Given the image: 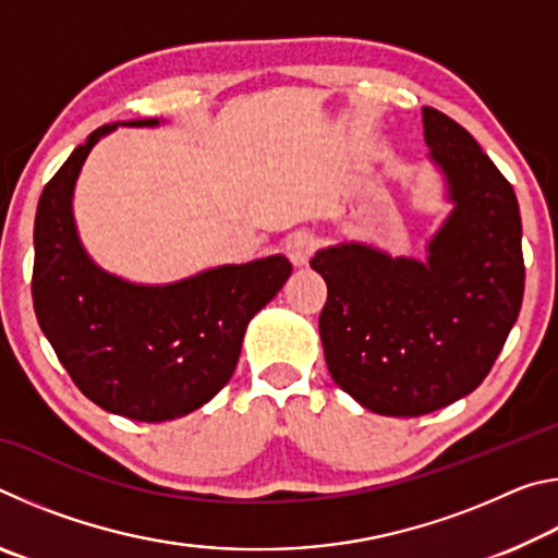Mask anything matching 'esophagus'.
Listing matches in <instances>:
<instances>
[{
	"label": "esophagus",
	"instance_id": "esophagus-1",
	"mask_svg": "<svg viewBox=\"0 0 558 558\" xmlns=\"http://www.w3.org/2000/svg\"><path fill=\"white\" fill-rule=\"evenodd\" d=\"M315 245H317L315 235H310L305 231H298V233L288 235L286 253H288V258L292 260V266H305L310 256L315 253Z\"/></svg>",
	"mask_w": 558,
	"mask_h": 558
}]
</instances>
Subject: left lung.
<instances>
[{"instance_id":"obj_1","label":"left lung","mask_w":558,"mask_h":558,"mask_svg":"<svg viewBox=\"0 0 558 558\" xmlns=\"http://www.w3.org/2000/svg\"><path fill=\"white\" fill-rule=\"evenodd\" d=\"M423 132L456 204L428 258H391L364 243L310 260L327 282L319 313L327 369L381 415H423L483 384L524 295L522 219L512 184L470 132L423 108Z\"/></svg>"}]
</instances>
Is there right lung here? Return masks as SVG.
I'll use <instances>...</instances> for the list:
<instances>
[{"mask_svg": "<svg viewBox=\"0 0 558 558\" xmlns=\"http://www.w3.org/2000/svg\"><path fill=\"white\" fill-rule=\"evenodd\" d=\"M116 128L90 132L44 186L34 221V310L59 362L93 403L132 421H172L229 384L245 327L286 286L292 266L270 256L172 286H132L100 270L83 251L71 199L93 145Z\"/></svg>", "mask_w": 558, "mask_h": 558, "instance_id": "add662e5", "label": "right lung"}]
</instances>
